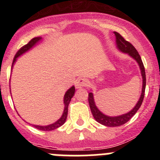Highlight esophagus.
<instances>
[{
    "mask_svg": "<svg viewBox=\"0 0 160 160\" xmlns=\"http://www.w3.org/2000/svg\"><path fill=\"white\" fill-rule=\"evenodd\" d=\"M88 81L87 79L80 78L77 81L76 87H77V88H83V87H86L87 85H88Z\"/></svg>",
    "mask_w": 160,
    "mask_h": 160,
    "instance_id": "esophagus-1",
    "label": "esophagus"
}]
</instances>
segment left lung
<instances>
[{
  "mask_svg": "<svg viewBox=\"0 0 160 160\" xmlns=\"http://www.w3.org/2000/svg\"><path fill=\"white\" fill-rule=\"evenodd\" d=\"M114 33L116 36V44H117V47L118 48V49L121 50L122 52H123L128 53V54H129L132 58H134L138 63L140 70H141L143 81L141 97H140L139 100H138V103H137L136 105L135 106V108H134L132 111H130L129 112L127 113V114H122V115L120 116H116V117H109V116L104 115V114H102L101 111L98 110V108L96 107V105H95L93 93H89V94H88V101H89L90 110H91L92 114H93V118H94L95 120L98 122H99L100 124L108 127H116L124 125V124L126 123L127 122H128V121L135 115V113L137 112V111H138V109H139V108L141 107L143 99H144L146 83V71H145L144 65H143V62L142 61L140 55L138 54V52H137V50L135 49V48L129 42L126 41L118 32H114Z\"/></svg>",
  "mask_w": 160,
  "mask_h": 160,
  "instance_id": "8db88e82",
  "label": "left lung"
}]
</instances>
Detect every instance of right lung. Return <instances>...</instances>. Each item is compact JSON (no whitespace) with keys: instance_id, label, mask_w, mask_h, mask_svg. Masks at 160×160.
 Returning a JSON list of instances; mask_svg holds the SVG:
<instances>
[{"instance_id":"1","label":"right lung","mask_w":160,"mask_h":160,"mask_svg":"<svg viewBox=\"0 0 160 160\" xmlns=\"http://www.w3.org/2000/svg\"><path fill=\"white\" fill-rule=\"evenodd\" d=\"M41 39L40 37H35V38H33L32 39H31L26 45L22 46L18 51L17 52V53L14 56V59H13V62H12V67L14 65V63L15 62L16 59L19 56H21L22 54H23L24 52L28 51V49H30L32 46H35L37 42H38L39 40ZM74 93H75V88L74 87H72L70 89H69L67 91V93H65V96H64V104H65V108H64V111L63 114H62V117L59 119L55 123L52 124V125H47V126H40V125H33L35 128L38 130H42V131H52V130H55L56 129L59 127L62 126L64 123H65L66 120H67V114H68V106L69 104H70L71 98L73 97Z\"/></svg>"}]
</instances>
